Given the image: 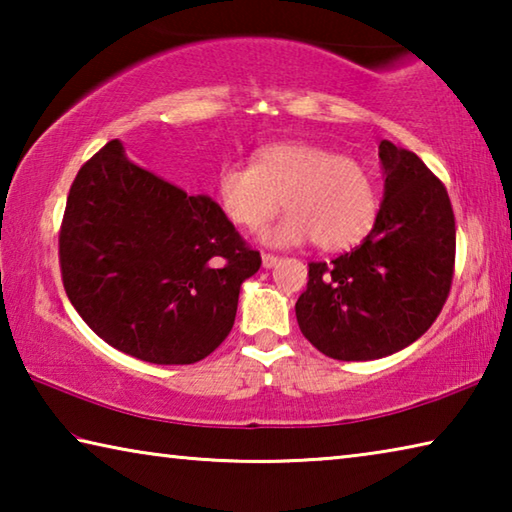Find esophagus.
I'll use <instances>...</instances> for the list:
<instances>
[{"instance_id":"esophagus-1","label":"esophagus","mask_w":512,"mask_h":512,"mask_svg":"<svg viewBox=\"0 0 512 512\" xmlns=\"http://www.w3.org/2000/svg\"><path fill=\"white\" fill-rule=\"evenodd\" d=\"M277 262H280V259H277L275 255H262V266L264 268H273V266H277Z\"/></svg>"}]
</instances>
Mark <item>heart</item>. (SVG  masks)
<instances>
[{"mask_svg": "<svg viewBox=\"0 0 512 512\" xmlns=\"http://www.w3.org/2000/svg\"><path fill=\"white\" fill-rule=\"evenodd\" d=\"M216 201L232 223L257 230L284 205L289 214L262 232L268 246L314 241L345 250L368 235L379 192L366 164L311 142H275L253 153V164H223Z\"/></svg>", "mask_w": 512, "mask_h": 512, "instance_id": "1", "label": "heart"}]
</instances>
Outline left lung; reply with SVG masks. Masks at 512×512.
Segmentation results:
<instances>
[{"label": "left lung", "mask_w": 512, "mask_h": 512, "mask_svg": "<svg viewBox=\"0 0 512 512\" xmlns=\"http://www.w3.org/2000/svg\"><path fill=\"white\" fill-rule=\"evenodd\" d=\"M375 225L350 253L309 264L296 302L305 339L339 361L404 350L443 309L454 275L456 225L447 189L418 155L381 140Z\"/></svg>", "instance_id": "obj_1"}]
</instances>
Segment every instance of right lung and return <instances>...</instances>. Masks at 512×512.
Returning <instances> with one entry per match:
<instances>
[{"instance_id":"obj_1","label":"right lung","mask_w":512,"mask_h":512,"mask_svg":"<svg viewBox=\"0 0 512 512\" xmlns=\"http://www.w3.org/2000/svg\"><path fill=\"white\" fill-rule=\"evenodd\" d=\"M262 266L210 196H189L108 142L76 173L60 225L67 298L112 348L158 366L212 354Z\"/></svg>"}]
</instances>
